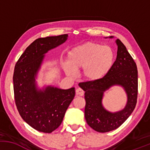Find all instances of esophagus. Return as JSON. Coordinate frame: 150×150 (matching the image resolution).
<instances>
[{
    "label": "esophagus",
    "instance_id": "1",
    "mask_svg": "<svg viewBox=\"0 0 150 150\" xmlns=\"http://www.w3.org/2000/svg\"><path fill=\"white\" fill-rule=\"evenodd\" d=\"M76 94L79 96H82L84 94V91L81 88H77L76 89Z\"/></svg>",
    "mask_w": 150,
    "mask_h": 150
}]
</instances>
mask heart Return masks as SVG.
Instances as JSON below:
<instances>
[{
	"mask_svg": "<svg viewBox=\"0 0 150 150\" xmlns=\"http://www.w3.org/2000/svg\"><path fill=\"white\" fill-rule=\"evenodd\" d=\"M113 58V52L110 47L88 42L70 50L63 68L70 77L75 76V70L82 68V75L86 80L98 82L111 70Z\"/></svg>",
	"mask_w": 150,
	"mask_h": 150,
	"instance_id": "heart-1",
	"label": "heart"
}]
</instances>
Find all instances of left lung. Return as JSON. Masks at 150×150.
I'll list each match as a JSON object with an SVG mask.
<instances>
[{"label": "left lung", "instance_id": "8db88e82", "mask_svg": "<svg viewBox=\"0 0 150 150\" xmlns=\"http://www.w3.org/2000/svg\"><path fill=\"white\" fill-rule=\"evenodd\" d=\"M116 43L117 57L107 75L98 82H82L80 85L85 91L86 121L91 128L99 132L111 131L120 126L130 116L137 103V65L120 40L117 39ZM113 86L123 87L127 95L125 107L116 112H108L102 104L104 92Z\"/></svg>", "mask_w": 150, "mask_h": 150}]
</instances>
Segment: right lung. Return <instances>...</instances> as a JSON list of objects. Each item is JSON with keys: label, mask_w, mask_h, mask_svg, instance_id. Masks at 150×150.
Here are the masks:
<instances>
[{"label": "right lung", "mask_w": 150, "mask_h": 150, "mask_svg": "<svg viewBox=\"0 0 150 150\" xmlns=\"http://www.w3.org/2000/svg\"><path fill=\"white\" fill-rule=\"evenodd\" d=\"M68 34L39 38L21 55L15 66L13 88L20 116L39 132L51 133L59 127L75 95V87L63 89L48 85L39 88L36 79L45 54L66 42Z\"/></svg>", "instance_id": "1"}]
</instances>
